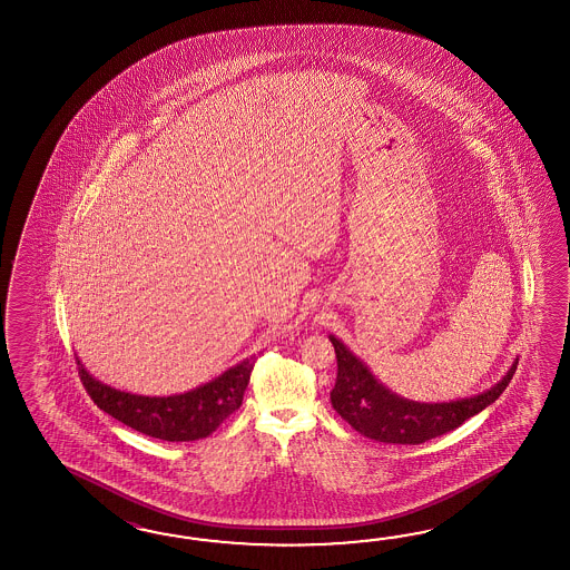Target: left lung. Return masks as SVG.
Segmentation results:
<instances>
[{"label":"left lung","mask_w":570,"mask_h":570,"mask_svg":"<svg viewBox=\"0 0 570 570\" xmlns=\"http://www.w3.org/2000/svg\"><path fill=\"white\" fill-rule=\"evenodd\" d=\"M330 340L338 361L336 385L330 391L332 407L356 432L385 444H422L459 428L491 405L505 391L518 368V363H513L495 387L469 400L420 403L391 393L338 338L330 336Z\"/></svg>","instance_id":"obj_1"}]
</instances>
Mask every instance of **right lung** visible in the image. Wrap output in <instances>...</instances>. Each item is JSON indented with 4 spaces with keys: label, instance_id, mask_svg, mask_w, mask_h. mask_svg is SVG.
<instances>
[{
    "label": "right lung",
    "instance_id": "add662e5",
    "mask_svg": "<svg viewBox=\"0 0 570 570\" xmlns=\"http://www.w3.org/2000/svg\"><path fill=\"white\" fill-rule=\"evenodd\" d=\"M256 358L250 356L202 387L170 397H146L108 387L87 373L77 358L81 383L99 410L146 436L167 442L207 438L243 405Z\"/></svg>",
    "mask_w": 570,
    "mask_h": 570
}]
</instances>
